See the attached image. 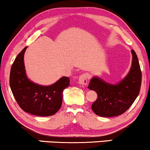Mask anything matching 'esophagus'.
<instances>
[{
  "mask_svg": "<svg viewBox=\"0 0 150 150\" xmlns=\"http://www.w3.org/2000/svg\"><path fill=\"white\" fill-rule=\"evenodd\" d=\"M78 83L82 85H87L88 84V75L86 73H83L79 77Z\"/></svg>",
  "mask_w": 150,
  "mask_h": 150,
  "instance_id": "esophagus-1",
  "label": "esophagus"
}]
</instances>
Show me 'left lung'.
Here are the masks:
<instances>
[{
  "label": "left lung",
  "mask_w": 150,
  "mask_h": 150,
  "mask_svg": "<svg viewBox=\"0 0 150 150\" xmlns=\"http://www.w3.org/2000/svg\"><path fill=\"white\" fill-rule=\"evenodd\" d=\"M130 71L117 85H111L99 77H93L88 88L97 93V99L92 104L96 114L103 117L119 116L125 112L133 104L140 93L142 73L138 58L134 50Z\"/></svg>",
  "instance_id": "8db88e82"
}]
</instances>
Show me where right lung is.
<instances>
[{"label": "right lung", "instance_id": "1", "mask_svg": "<svg viewBox=\"0 0 150 150\" xmlns=\"http://www.w3.org/2000/svg\"><path fill=\"white\" fill-rule=\"evenodd\" d=\"M27 47L18 55L10 74V86L15 100L24 111L39 116L55 114L61 108L63 92L69 87L70 79L63 77L49 86L34 83L27 78L24 65Z\"/></svg>", "mask_w": 150, "mask_h": 150}]
</instances>
